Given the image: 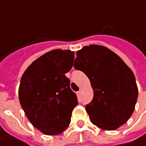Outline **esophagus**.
I'll list each match as a JSON object with an SVG mask.
<instances>
[{
	"instance_id": "34e87169",
	"label": "esophagus",
	"mask_w": 146,
	"mask_h": 146,
	"mask_svg": "<svg viewBox=\"0 0 146 146\" xmlns=\"http://www.w3.org/2000/svg\"><path fill=\"white\" fill-rule=\"evenodd\" d=\"M77 94H78V96H81V94H82V92H81V91H78V92H77Z\"/></svg>"
}]
</instances>
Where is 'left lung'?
I'll use <instances>...</instances> for the list:
<instances>
[{"label": "left lung", "mask_w": 146, "mask_h": 146, "mask_svg": "<svg viewBox=\"0 0 146 146\" xmlns=\"http://www.w3.org/2000/svg\"><path fill=\"white\" fill-rule=\"evenodd\" d=\"M74 68L85 73L94 90L86 110L94 125L106 131L116 130L127 123L136 105V78L123 60L110 49L97 45L77 52Z\"/></svg>", "instance_id": "left-lung-1"}]
</instances>
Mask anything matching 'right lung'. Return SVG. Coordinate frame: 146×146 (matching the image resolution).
I'll return each instance as SVG.
<instances>
[{
    "label": "right lung",
    "mask_w": 146,
    "mask_h": 146,
    "mask_svg": "<svg viewBox=\"0 0 146 146\" xmlns=\"http://www.w3.org/2000/svg\"><path fill=\"white\" fill-rule=\"evenodd\" d=\"M73 60V51L53 50L33 61L21 78L20 105L33 126L45 135H58L65 130L78 104L65 76Z\"/></svg>",
    "instance_id": "right-lung-1"
}]
</instances>
